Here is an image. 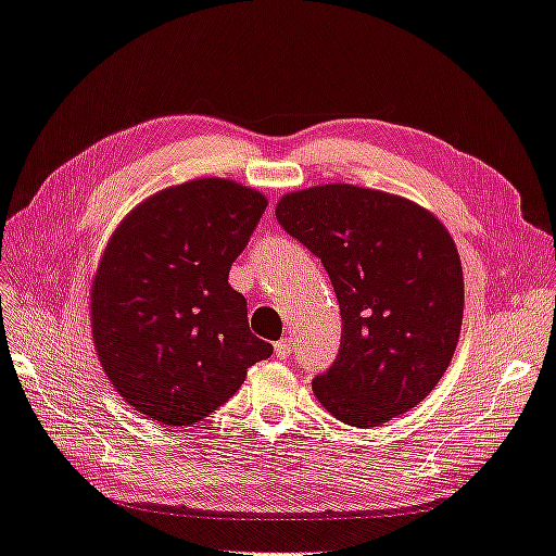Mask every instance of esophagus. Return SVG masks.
I'll return each mask as SVG.
<instances>
[{"label":"esophagus","instance_id":"obj_1","mask_svg":"<svg viewBox=\"0 0 556 556\" xmlns=\"http://www.w3.org/2000/svg\"><path fill=\"white\" fill-rule=\"evenodd\" d=\"M290 351H292V337H285L276 343V357H280V359L290 357Z\"/></svg>","mask_w":556,"mask_h":556}]
</instances>
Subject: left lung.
Here are the masks:
<instances>
[{"label":"left lung","instance_id":"8db88e82","mask_svg":"<svg viewBox=\"0 0 556 556\" xmlns=\"http://www.w3.org/2000/svg\"><path fill=\"white\" fill-rule=\"evenodd\" d=\"M280 227L325 266L341 311L334 365L313 393L339 421L374 428L428 397L463 323L454 238L409 199L353 185L285 193Z\"/></svg>","mask_w":556,"mask_h":556}]
</instances>
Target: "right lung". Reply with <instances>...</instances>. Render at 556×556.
<instances>
[{
    "instance_id": "right-lung-1",
    "label": "right lung",
    "mask_w": 556,
    "mask_h": 556,
    "mask_svg": "<svg viewBox=\"0 0 556 556\" xmlns=\"http://www.w3.org/2000/svg\"><path fill=\"white\" fill-rule=\"evenodd\" d=\"M264 210L260 191L201 177L149 197L110 238L91 288L93 343L116 393L147 418L199 424L274 353L229 285Z\"/></svg>"
}]
</instances>
